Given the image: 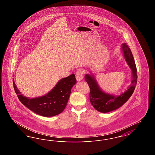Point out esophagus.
<instances>
[{"mask_svg": "<svg viewBox=\"0 0 155 155\" xmlns=\"http://www.w3.org/2000/svg\"><path fill=\"white\" fill-rule=\"evenodd\" d=\"M83 77H84V72L82 70H79L77 71L75 73V77L77 81H80L82 80V79L83 78Z\"/></svg>", "mask_w": 155, "mask_h": 155, "instance_id": "obj_1", "label": "esophagus"}]
</instances>
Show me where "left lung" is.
<instances>
[{
	"mask_svg": "<svg viewBox=\"0 0 155 155\" xmlns=\"http://www.w3.org/2000/svg\"><path fill=\"white\" fill-rule=\"evenodd\" d=\"M122 49L127 63L132 70L133 79L131 85L120 95L114 96L104 92L100 88L95 78L92 75L86 74L85 81L90 88L89 100L96 110L101 113H107L117 109L129 99L133 95L137 82V70L132 52L127 44L122 45Z\"/></svg>",
	"mask_w": 155,
	"mask_h": 155,
	"instance_id": "left-lung-1",
	"label": "left lung"
}]
</instances>
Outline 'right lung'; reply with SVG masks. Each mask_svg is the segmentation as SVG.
Wrapping results in <instances>:
<instances>
[{
    "label": "right lung",
    "mask_w": 155,
    "mask_h": 155,
    "mask_svg": "<svg viewBox=\"0 0 155 155\" xmlns=\"http://www.w3.org/2000/svg\"><path fill=\"white\" fill-rule=\"evenodd\" d=\"M15 92L20 102L28 109L44 117H52L65 109L71 90L77 82L74 74L61 79L52 90L44 96L31 98L23 96L17 89L13 78Z\"/></svg>",
    "instance_id": "add662e5"
}]
</instances>
